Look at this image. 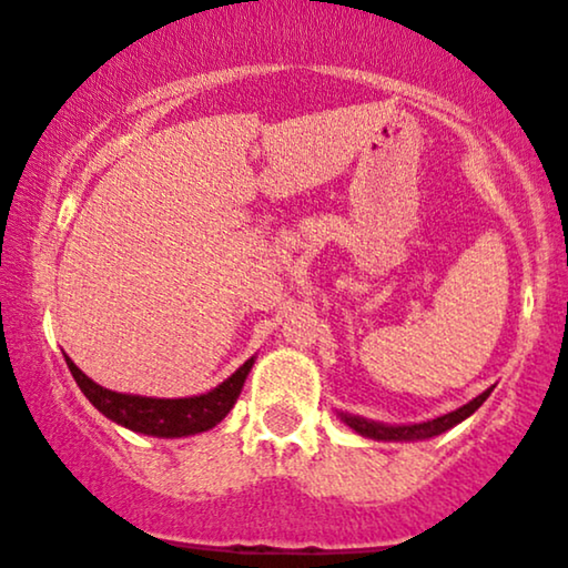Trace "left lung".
<instances>
[{"instance_id": "1", "label": "left lung", "mask_w": 568, "mask_h": 568, "mask_svg": "<svg viewBox=\"0 0 568 568\" xmlns=\"http://www.w3.org/2000/svg\"><path fill=\"white\" fill-rule=\"evenodd\" d=\"M491 394V388L487 392L476 396V399H470L468 405L453 409V413L442 415V418H434L428 423H413V426H384V423H373V420H365V418H352V415H341L344 423L354 432L367 436V439H378V442H399V439H432V436H439L444 432H449V428L457 426L460 420H466L468 415H474L476 409H479L484 402H487V396Z\"/></svg>"}]
</instances>
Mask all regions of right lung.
Listing matches in <instances>:
<instances>
[{
  "instance_id": "1",
  "label": "right lung",
  "mask_w": 568,
  "mask_h": 568,
  "mask_svg": "<svg viewBox=\"0 0 568 568\" xmlns=\"http://www.w3.org/2000/svg\"><path fill=\"white\" fill-rule=\"evenodd\" d=\"M65 362L81 392H84L87 399L92 402L105 418L121 423V426L132 428L136 434L166 436L169 439V436H190L214 428L216 423L230 413L232 405L237 402V396H241L245 375L251 373L254 357L245 362L243 367H237V371L232 373L222 386H216L214 392L201 396H184V399H153V396L111 392V388H102L94 384L92 378H87V375L73 365L71 357H65Z\"/></svg>"
}]
</instances>
